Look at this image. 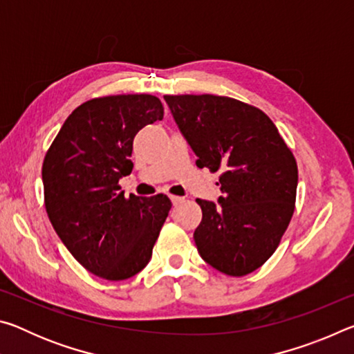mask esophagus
Instances as JSON below:
<instances>
[{
	"label": "esophagus",
	"instance_id": "1",
	"mask_svg": "<svg viewBox=\"0 0 354 354\" xmlns=\"http://www.w3.org/2000/svg\"><path fill=\"white\" fill-rule=\"evenodd\" d=\"M170 200H171L173 205H179V203L184 201L183 196H176V195H170Z\"/></svg>",
	"mask_w": 354,
	"mask_h": 354
}]
</instances>
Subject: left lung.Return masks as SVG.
<instances>
[{
  "label": "left lung",
  "mask_w": 354,
  "mask_h": 354,
  "mask_svg": "<svg viewBox=\"0 0 354 354\" xmlns=\"http://www.w3.org/2000/svg\"><path fill=\"white\" fill-rule=\"evenodd\" d=\"M196 167L221 171L218 205L196 200L200 256L230 277L259 268L295 211L298 169L290 148L261 109L217 95H165Z\"/></svg>",
  "instance_id": "8db88e82"
}]
</instances>
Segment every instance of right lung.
I'll return each instance as SVG.
<instances>
[{"instance_id": "add662e5", "label": "right lung", "mask_w": 354, "mask_h": 354, "mask_svg": "<svg viewBox=\"0 0 354 354\" xmlns=\"http://www.w3.org/2000/svg\"><path fill=\"white\" fill-rule=\"evenodd\" d=\"M162 118V103L153 95L88 100L70 113L46 151L48 217L75 259L100 278L128 279L151 259L171 201L162 194L127 198L118 181L133 171L136 134Z\"/></svg>"}]
</instances>
